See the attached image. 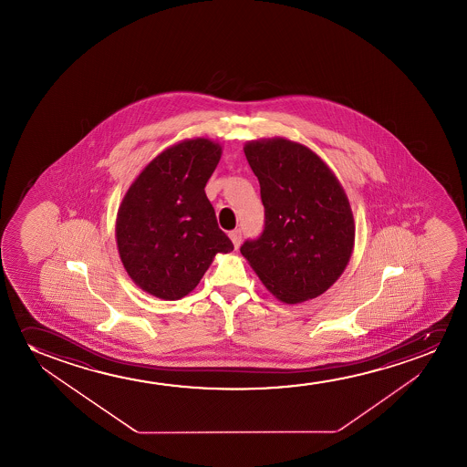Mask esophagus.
Returning a JSON list of instances; mask_svg holds the SVG:
<instances>
[{
	"mask_svg": "<svg viewBox=\"0 0 467 467\" xmlns=\"http://www.w3.org/2000/svg\"><path fill=\"white\" fill-rule=\"evenodd\" d=\"M230 239L234 244V247H239V244H241V239H243V231L241 230H233L230 233Z\"/></svg>",
	"mask_w": 467,
	"mask_h": 467,
	"instance_id": "esophagus-1",
	"label": "esophagus"
}]
</instances>
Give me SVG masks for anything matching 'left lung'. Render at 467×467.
I'll use <instances>...</instances> for the list:
<instances>
[{"label": "left lung", "mask_w": 467, "mask_h": 467, "mask_svg": "<svg viewBox=\"0 0 467 467\" xmlns=\"http://www.w3.org/2000/svg\"><path fill=\"white\" fill-rule=\"evenodd\" d=\"M245 158L260 182L265 224L241 254L284 303L324 294L345 271L354 218L345 192L317 154L300 143L250 141Z\"/></svg>", "instance_id": "8db88e82"}]
</instances>
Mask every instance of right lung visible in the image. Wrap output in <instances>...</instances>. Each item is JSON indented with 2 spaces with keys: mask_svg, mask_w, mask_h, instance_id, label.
I'll return each instance as SVG.
<instances>
[{
  "mask_svg": "<svg viewBox=\"0 0 467 467\" xmlns=\"http://www.w3.org/2000/svg\"><path fill=\"white\" fill-rule=\"evenodd\" d=\"M222 156L207 139L182 141L148 164L122 199L116 239L132 281L162 300L198 285L218 252L234 249L204 188Z\"/></svg>",
  "mask_w": 467,
  "mask_h": 467,
  "instance_id": "add662e5",
  "label": "right lung"
}]
</instances>
